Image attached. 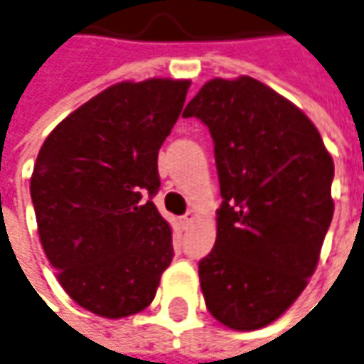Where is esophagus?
Here are the masks:
<instances>
[{"mask_svg": "<svg viewBox=\"0 0 364 364\" xmlns=\"http://www.w3.org/2000/svg\"><path fill=\"white\" fill-rule=\"evenodd\" d=\"M196 216H198V214H196V210H188L186 214L182 216V224H184V226H190L192 222L196 220Z\"/></svg>", "mask_w": 364, "mask_h": 364, "instance_id": "1", "label": "esophagus"}]
</instances>
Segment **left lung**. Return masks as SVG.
<instances>
[{"mask_svg":"<svg viewBox=\"0 0 364 364\" xmlns=\"http://www.w3.org/2000/svg\"><path fill=\"white\" fill-rule=\"evenodd\" d=\"M192 116L212 134L222 194L200 289L218 323L256 331L287 313L316 270L335 162L309 116L250 75L206 82L184 109Z\"/></svg>","mask_w":364,"mask_h":364,"instance_id":"8db88e82","label":"left lung"}]
</instances>
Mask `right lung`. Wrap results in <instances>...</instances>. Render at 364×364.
Instances as JSON below:
<instances>
[{
	"label": "right lung",
	"mask_w": 364,
	"mask_h": 364,
	"mask_svg": "<svg viewBox=\"0 0 364 364\" xmlns=\"http://www.w3.org/2000/svg\"><path fill=\"white\" fill-rule=\"evenodd\" d=\"M190 80L119 82L63 118L41 144L29 192L62 289L104 318L140 313L172 262V228L151 198L158 150Z\"/></svg>",
	"instance_id": "1"
}]
</instances>
